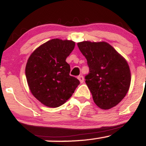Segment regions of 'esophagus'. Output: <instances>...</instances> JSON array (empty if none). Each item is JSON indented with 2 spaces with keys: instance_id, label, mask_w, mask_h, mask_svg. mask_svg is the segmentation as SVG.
Wrapping results in <instances>:
<instances>
[{
  "instance_id": "esophagus-1",
  "label": "esophagus",
  "mask_w": 146,
  "mask_h": 146,
  "mask_svg": "<svg viewBox=\"0 0 146 146\" xmlns=\"http://www.w3.org/2000/svg\"><path fill=\"white\" fill-rule=\"evenodd\" d=\"M78 80H80V82L81 83H82L83 82H84V77L82 76V75H79V76L78 77Z\"/></svg>"
}]
</instances>
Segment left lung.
Segmentation results:
<instances>
[{
    "label": "left lung",
    "mask_w": 146,
    "mask_h": 146,
    "mask_svg": "<svg viewBox=\"0 0 146 146\" xmlns=\"http://www.w3.org/2000/svg\"><path fill=\"white\" fill-rule=\"evenodd\" d=\"M86 58L89 73L86 83L95 104L110 109L124 98L130 85V71L126 60L106 42L78 43Z\"/></svg>",
    "instance_id": "8db88e82"
}]
</instances>
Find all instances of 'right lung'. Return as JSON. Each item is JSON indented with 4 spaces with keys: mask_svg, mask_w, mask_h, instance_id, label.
<instances>
[{
    "mask_svg": "<svg viewBox=\"0 0 146 146\" xmlns=\"http://www.w3.org/2000/svg\"><path fill=\"white\" fill-rule=\"evenodd\" d=\"M74 47L72 40L52 39L37 48L27 60L25 75L29 89L46 106L62 105L80 84L69 75L70 65L66 62Z\"/></svg>",
    "mask_w": 146,
    "mask_h": 146,
    "instance_id": "1",
    "label": "right lung"
}]
</instances>
